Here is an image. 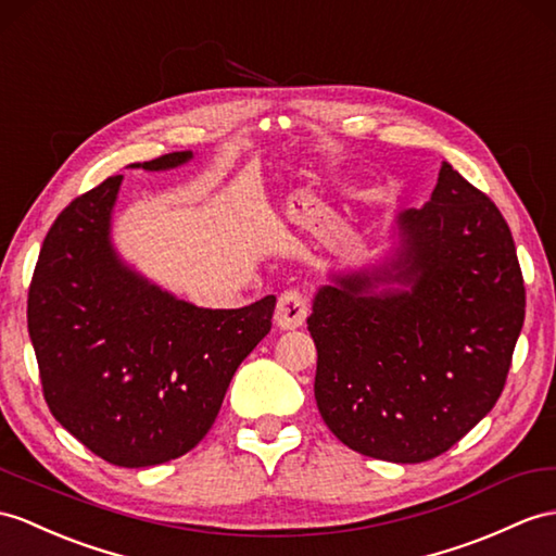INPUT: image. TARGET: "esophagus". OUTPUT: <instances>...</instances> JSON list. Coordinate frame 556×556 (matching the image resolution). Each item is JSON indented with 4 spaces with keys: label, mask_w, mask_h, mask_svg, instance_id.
I'll return each instance as SVG.
<instances>
[{
    "label": "esophagus",
    "mask_w": 556,
    "mask_h": 556,
    "mask_svg": "<svg viewBox=\"0 0 556 556\" xmlns=\"http://www.w3.org/2000/svg\"><path fill=\"white\" fill-rule=\"evenodd\" d=\"M308 316V304L300 292H286L280 294L276 306V325L280 330H296L302 328Z\"/></svg>",
    "instance_id": "1"
}]
</instances>
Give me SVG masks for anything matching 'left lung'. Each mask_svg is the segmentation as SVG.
Masks as SVG:
<instances>
[{
  "instance_id": "left-lung-1",
  "label": "left lung",
  "mask_w": 556,
  "mask_h": 556,
  "mask_svg": "<svg viewBox=\"0 0 556 556\" xmlns=\"http://www.w3.org/2000/svg\"><path fill=\"white\" fill-rule=\"evenodd\" d=\"M523 278L503 214L443 162L375 262L330 270L311 302L314 394L361 455L415 465L491 413L523 325Z\"/></svg>"
}]
</instances>
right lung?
<instances>
[{
	"label": "right lung",
	"mask_w": 556,
	"mask_h": 556,
	"mask_svg": "<svg viewBox=\"0 0 556 556\" xmlns=\"http://www.w3.org/2000/svg\"><path fill=\"white\" fill-rule=\"evenodd\" d=\"M179 151L129 167L188 165ZM122 174L53 222L28 294V332L51 415L117 467H153L202 441L238 365L270 330L276 296L202 308L160 288L113 242Z\"/></svg>",
	"instance_id": "add662e5"
}]
</instances>
